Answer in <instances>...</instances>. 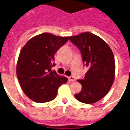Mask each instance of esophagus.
I'll return each instance as SVG.
<instances>
[{"instance_id": "obj_1", "label": "esophagus", "mask_w": 130, "mask_h": 130, "mask_svg": "<svg viewBox=\"0 0 130 130\" xmlns=\"http://www.w3.org/2000/svg\"><path fill=\"white\" fill-rule=\"evenodd\" d=\"M69 80H70V82H75V80H76V79H75V78H74V76H71L69 77Z\"/></svg>"}]
</instances>
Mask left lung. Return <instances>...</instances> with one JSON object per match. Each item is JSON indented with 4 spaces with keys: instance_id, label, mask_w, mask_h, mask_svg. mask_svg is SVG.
I'll use <instances>...</instances> for the list:
<instances>
[{
    "instance_id": "left-lung-1",
    "label": "left lung",
    "mask_w": 130,
    "mask_h": 130,
    "mask_svg": "<svg viewBox=\"0 0 130 130\" xmlns=\"http://www.w3.org/2000/svg\"><path fill=\"white\" fill-rule=\"evenodd\" d=\"M69 39L79 48L88 68L84 78L78 80L82 86V90L74 96L83 103H95L106 95L113 83V54L106 42L91 32H82Z\"/></svg>"
}]
</instances>
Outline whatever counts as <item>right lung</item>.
I'll list each match as a JSON object with an SVG mask.
<instances>
[{"label": "right lung", "instance_id": "obj_1", "mask_svg": "<svg viewBox=\"0 0 130 130\" xmlns=\"http://www.w3.org/2000/svg\"><path fill=\"white\" fill-rule=\"evenodd\" d=\"M69 40L48 32L35 36L20 51L17 76L25 95L37 103L47 102L57 95L58 88L68 82L51 70L55 66L54 54Z\"/></svg>", "mask_w": 130, "mask_h": 130}]
</instances>
